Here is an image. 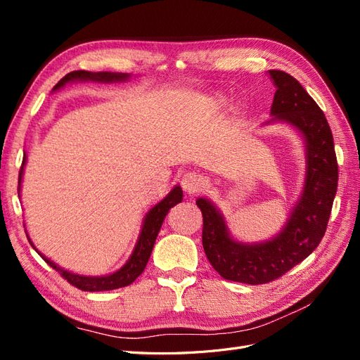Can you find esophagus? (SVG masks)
<instances>
[{"instance_id": "34e87169", "label": "esophagus", "mask_w": 360, "mask_h": 360, "mask_svg": "<svg viewBox=\"0 0 360 360\" xmlns=\"http://www.w3.org/2000/svg\"><path fill=\"white\" fill-rule=\"evenodd\" d=\"M181 188L188 193H198L204 188V179L201 174L189 171L181 177Z\"/></svg>"}]
</instances>
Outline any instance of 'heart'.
Here are the masks:
<instances>
[{
	"label": "heart",
	"instance_id": "obj_1",
	"mask_svg": "<svg viewBox=\"0 0 360 360\" xmlns=\"http://www.w3.org/2000/svg\"><path fill=\"white\" fill-rule=\"evenodd\" d=\"M217 103H219V105H224V101H222V99H217Z\"/></svg>",
	"mask_w": 360,
	"mask_h": 360
}]
</instances>
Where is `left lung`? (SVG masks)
I'll return each mask as SVG.
<instances>
[{
  "mask_svg": "<svg viewBox=\"0 0 360 360\" xmlns=\"http://www.w3.org/2000/svg\"><path fill=\"white\" fill-rule=\"evenodd\" d=\"M269 75L276 85L271 122L294 126L307 144V179L288 222L269 242L240 243L233 240L219 210L209 200H197L202 213V246L210 264L224 279L249 285L285 275L320 245L338 186L333 136L324 112L291 75L282 70H269Z\"/></svg>",
  "mask_w": 360,
  "mask_h": 360,
  "instance_id": "left-lung-1",
  "label": "left lung"
}]
</instances>
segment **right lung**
Wrapping results in <instances>:
<instances>
[{"instance_id": "add662e5", "label": "right lung", "mask_w": 360, "mask_h": 360, "mask_svg": "<svg viewBox=\"0 0 360 360\" xmlns=\"http://www.w3.org/2000/svg\"><path fill=\"white\" fill-rule=\"evenodd\" d=\"M127 78H129V75H126V73H111V72L93 73V72H86V70H75V72L68 73L63 79H60L58 84L53 86V90L61 89L63 85H66L70 81L114 82V81H126ZM25 159H27V156L24 155L22 167H20V171H19L18 193L20 192V180H22ZM181 200H183V191L180 186H176L167 195L165 198H163L160 202H158L153 209H150V212L146 214V219L143 222V230H141V234L138 237V242L135 245L132 255H130L127 263L122 269L114 271V274H111V275H106V276L76 275V274H72V271H68V270L58 267L56 263H52L51 259L43 257L40 252L39 254L52 269H56L58 274L69 282V284H72L73 287L79 288L82 291H108V290L127 287L132 284V282L144 271V269L147 266V261L151 255V250H153L156 237L159 234L163 219H165V216L169 212L171 207L181 202ZM28 240H30V237H28ZM30 243L32 248L36 249V246L32 245L31 240H30Z\"/></svg>"}]
</instances>
